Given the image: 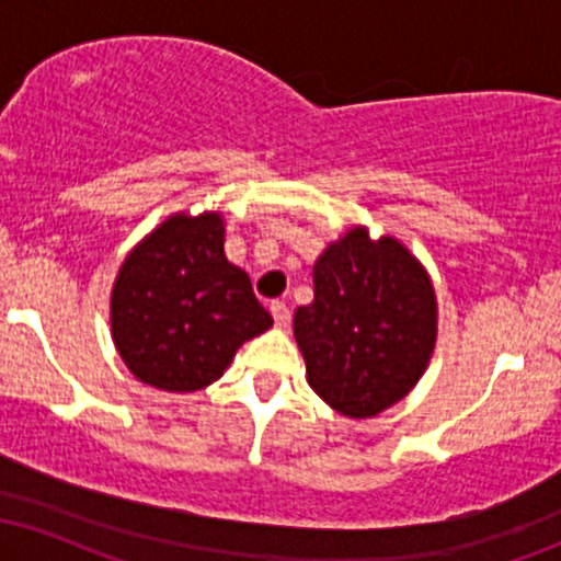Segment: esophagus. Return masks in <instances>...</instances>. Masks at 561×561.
Masks as SVG:
<instances>
[{
    "mask_svg": "<svg viewBox=\"0 0 561 561\" xmlns=\"http://www.w3.org/2000/svg\"><path fill=\"white\" fill-rule=\"evenodd\" d=\"M272 317H274V324L282 327V330H285V327H289V321H293L289 306H287V302H282V300H274L272 302Z\"/></svg>",
    "mask_w": 561,
    "mask_h": 561,
    "instance_id": "1",
    "label": "esophagus"
}]
</instances>
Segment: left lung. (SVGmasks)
Segmentation results:
<instances>
[{"mask_svg":"<svg viewBox=\"0 0 561 561\" xmlns=\"http://www.w3.org/2000/svg\"><path fill=\"white\" fill-rule=\"evenodd\" d=\"M437 308L422 263L364 227L313 268V302L295 311L308 385L340 414L364 420L416 385L435 345Z\"/></svg>","mask_w":561,"mask_h":561,"instance_id":"left-lung-1","label":"left lung"}]
</instances>
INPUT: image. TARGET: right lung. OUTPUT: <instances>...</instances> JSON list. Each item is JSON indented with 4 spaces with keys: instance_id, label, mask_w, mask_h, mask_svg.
<instances>
[{
    "instance_id": "right-lung-1",
    "label": "right lung",
    "mask_w": 561,
    "mask_h": 561,
    "mask_svg": "<svg viewBox=\"0 0 561 561\" xmlns=\"http://www.w3.org/2000/svg\"><path fill=\"white\" fill-rule=\"evenodd\" d=\"M113 340L131 375L152 388L192 392L224 375L272 313L250 276L224 255L218 214L171 216L121 266L111 298Z\"/></svg>"
}]
</instances>
